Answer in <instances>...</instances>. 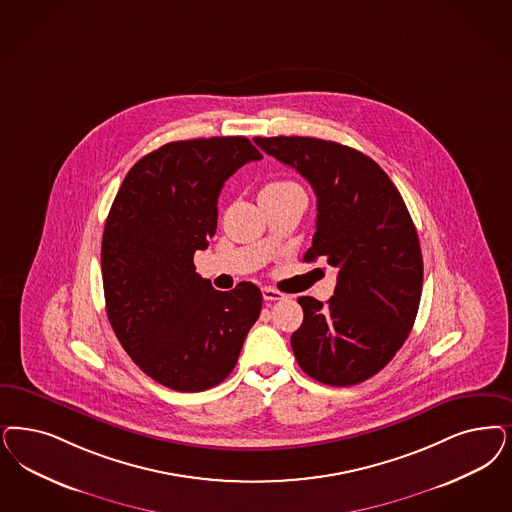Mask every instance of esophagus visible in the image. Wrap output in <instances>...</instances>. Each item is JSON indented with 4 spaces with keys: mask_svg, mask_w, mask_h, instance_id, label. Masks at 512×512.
I'll use <instances>...</instances> for the list:
<instances>
[{
    "mask_svg": "<svg viewBox=\"0 0 512 512\" xmlns=\"http://www.w3.org/2000/svg\"><path fill=\"white\" fill-rule=\"evenodd\" d=\"M263 299L265 300H283L285 295L278 289H272V287H263Z\"/></svg>",
    "mask_w": 512,
    "mask_h": 512,
    "instance_id": "obj_1",
    "label": "esophagus"
}]
</instances>
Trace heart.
Instances as JSON below:
<instances>
[{"label": "heart", "mask_w": 512, "mask_h": 512, "mask_svg": "<svg viewBox=\"0 0 512 512\" xmlns=\"http://www.w3.org/2000/svg\"><path fill=\"white\" fill-rule=\"evenodd\" d=\"M297 189H300V187L293 181H270L263 187L261 194L289 193V191H297Z\"/></svg>", "instance_id": "heart-1"}]
</instances>
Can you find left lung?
<instances>
[{
	"label": "left lung",
	"mask_w": 512,
	"mask_h": 512,
	"mask_svg": "<svg viewBox=\"0 0 512 512\" xmlns=\"http://www.w3.org/2000/svg\"><path fill=\"white\" fill-rule=\"evenodd\" d=\"M253 141L312 185L318 219L304 261L325 257L338 268L327 304L299 299L295 359L321 384H361L399 352L420 306L422 249L405 200L374 160L348 145L300 136Z\"/></svg>",
	"instance_id": "obj_1"
}]
</instances>
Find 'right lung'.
Instances as JSON below:
<instances>
[{
  "instance_id": "obj_1",
  "label": "right lung",
  "mask_w": 512,
  "mask_h": 512,
  "mask_svg": "<svg viewBox=\"0 0 512 512\" xmlns=\"http://www.w3.org/2000/svg\"><path fill=\"white\" fill-rule=\"evenodd\" d=\"M259 159L242 136L172 141L138 160L113 200L102 238L107 318L130 359L166 388L221 384L261 314L255 283L217 291L193 263L217 229L225 181Z\"/></svg>"
}]
</instances>
